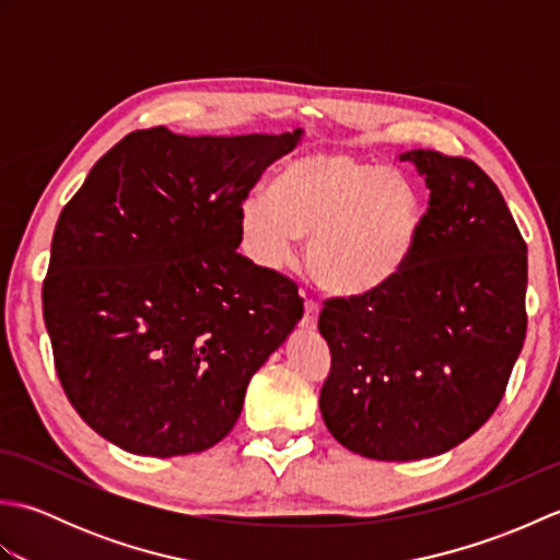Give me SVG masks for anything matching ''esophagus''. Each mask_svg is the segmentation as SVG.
Here are the masks:
<instances>
[{"label": "esophagus", "mask_w": 560, "mask_h": 560, "mask_svg": "<svg viewBox=\"0 0 560 560\" xmlns=\"http://www.w3.org/2000/svg\"><path fill=\"white\" fill-rule=\"evenodd\" d=\"M317 317H319V311L315 303H305V313H303V319H301V329L307 331V335H313V331L317 329Z\"/></svg>", "instance_id": "1"}]
</instances>
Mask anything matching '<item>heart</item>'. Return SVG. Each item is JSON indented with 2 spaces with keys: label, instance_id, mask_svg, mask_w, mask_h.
I'll return each mask as SVG.
<instances>
[{
  "label": "heart",
  "instance_id": "heart-1",
  "mask_svg": "<svg viewBox=\"0 0 560 560\" xmlns=\"http://www.w3.org/2000/svg\"><path fill=\"white\" fill-rule=\"evenodd\" d=\"M237 225L259 267H287L295 243L307 241L305 261L317 287L339 301H368L411 267L423 205L407 177L380 163L313 151L273 175L267 199H245Z\"/></svg>",
  "mask_w": 560,
  "mask_h": 560
}]
</instances>
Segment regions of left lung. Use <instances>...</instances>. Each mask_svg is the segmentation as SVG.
Instances as JSON below:
<instances>
[{
	"label": "left lung",
	"instance_id": "8db88e82",
	"mask_svg": "<svg viewBox=\"0 0 560 560\" xmlns=\"http://www.w3.org/2000/svg\"><path fill=\"white\" fill-rule=\"evenodd\" d=\"M431 192L407 273L368 301H327L319 411L361 457L443 455L491 419L527 335V245L477 163L411 149Z\"/></svg>",
	"mask_w": 560,
	"mask_h": 560
}]
</instances>
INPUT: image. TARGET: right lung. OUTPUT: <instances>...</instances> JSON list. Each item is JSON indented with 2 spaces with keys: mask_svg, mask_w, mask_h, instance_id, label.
<instances>
[{
  "mask_svg": "<svg viewBox=\"0 0 560 560\" xmlns=\"http://www.w3.org/2000/svg\"><path fill=\"white\" fill-rule=\"evenodd\" d=\"M283 135H127L59 213L43 317L71 407L132 455L231 433L249 380L303 317L295 283L237 253V211Z\"/></svg>",
  "mask_w": 560,
  "mask_h": 560,
  "instance_id": "1",
  "label": "right lung"
}]
</instances>
